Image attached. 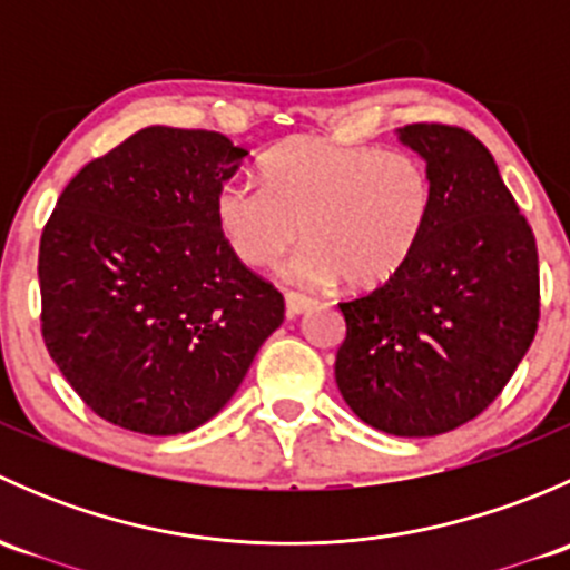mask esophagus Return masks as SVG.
Here are the masks:
<instances>
[{"mask_svg":"<svg viewBox=\"0 0 570 570\" xmlns=\"http://www.w3.org/2000/svg\"><path fill=\"white\" fill-rule=\"evenodd\" d=\"M284 301H286V314L295 317V314H306L308 308L314 306L312 297L301 295V292H284Z\"/></svg>","mask_w":570,"mask_h":570,"instance_id":"1","label":"esophagus"}]
</instances>
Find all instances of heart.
Returning a JSON list of instances; mask_svg holds the SVG:
<instances>
[{"label": "heart", "instance_id": "obj_1", "mask_svg": "<svg viewBox=\"0 0 570 570\" xmlns=\"http://www.w3.org/2000/svg\"><path fill=\"white\" fill-rule=\"evenodd\" d=\"M262 184L217 189L215 220L248 267H269L297 239L286 278L297 284H389L416 253L433 215V178L402 148L295 137L262 159Z\"/></svg>", "mask_w": 570, "mask_h": 570}]
</instances>
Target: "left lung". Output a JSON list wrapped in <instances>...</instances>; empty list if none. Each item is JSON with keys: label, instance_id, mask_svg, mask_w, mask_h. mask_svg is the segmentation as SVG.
Segmentation results:
<instances>
[{"label": "left lung", "instance_id": "8db88e82", "mask_svg": "<svg viewBox=\"0 0 570 570\" xmlns=\"http://www.w3.org/2000/svg\"><path fill=\"white\" fill-rule=\"evenodd\" d=\"M433 215L389 284L338 303L336 386L355 416L400 439L450 433L513 377L540 317L538 248L491 151L461 126L407 124Z\"/></svg>", "mask_w": 570, "mask_h": 570}]
</instances>
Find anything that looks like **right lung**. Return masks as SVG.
Returning <instances> with one entry per match:
<instances>
[{
	"instance_id": "right-lung-1",
	"label": "right lung",
	"mask_w": 570,
	"mask_h": 570,
	"mask_svg": "<svg viewBox=\"0 0 570 570\" xmlns=\"http://www.w3.org/2000/svg\"><path fill=\"white\" fill-rule=\"evenodd\" d=\"M226 135L148 126L85 165L40 234V331L85 405L142 435L209 422L284 322L215 220Z\"/></svg>"
}]
</instances>
